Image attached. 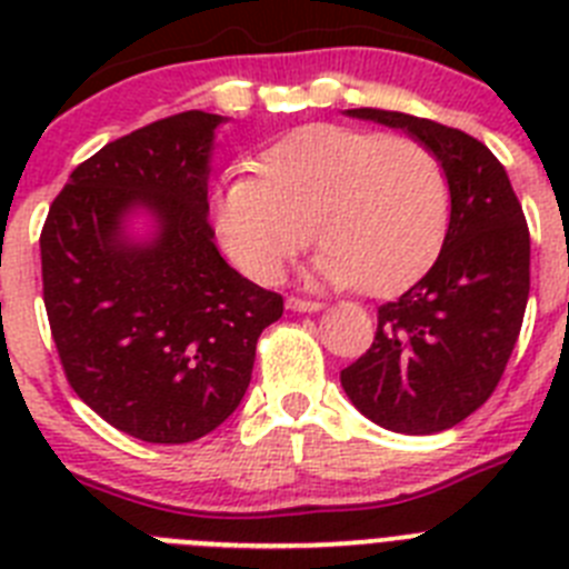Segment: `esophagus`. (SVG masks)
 I'll use <instances>...</instances> for the list:
<instances>
[{
  "instance_id": "obj_1",
  "label": "esophagus",
  "mask_w": 569,
  "mask_h": 569,
  "mask_svg": "<svg viewBox=\"0 0 569 569\" xmlns=\"http://www.w3.org/2000/svg\"><path fill=\"white\" fill-rule=\"evenodd\" d=\"M288 308L296 310V313H313V310H321L325 305H321V301H316V299H299V296H290Z\"/></svg>"
}]
</instances>
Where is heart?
<instances>
[{"label": "heart", "mask_w": 569, "mask_h": 569, "mask_svg": "<svg viewBox=\"0 0 569 569\" xmlns=\"http://www.w3.org/2000/svg\"><path fill=\"white\" fill-rule=\"evenodd\" d=\"M450 184L439 156L410 136L308 124L230 179L213 204L216 233L241 273L273 284L321 244L316 276L387 296L413 284L439 256Z\"/></svg>", "instance_id": "b5f03b06"}]
</instances>
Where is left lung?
I'll list each match as a JSON object with an SVG mask.
<instances>
[{
	"mask_svg": "<svg viewBox=\"0 0 569 569\" xmlns=\"http://www.w3.org/2000/svg\"><path fill=\"white\" fill-rule=\"evenodd\" d=\"M401 128L439 156L450 184V228L436 264L379 308L373 345L341 370V387L376 425L407 436L450 430L499 387L530 296V230L496 156L470 133L356 108Z\"/></svg>",
	"mask_w": 569,
	"mask_h": 569,
	"instance_id": "8db88e82",
	"label": "left lung"
}]
</instances>
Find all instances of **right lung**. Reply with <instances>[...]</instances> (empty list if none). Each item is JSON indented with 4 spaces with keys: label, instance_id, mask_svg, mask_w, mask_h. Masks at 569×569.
Listing matches in <instances>:
<instances>
[{
    "label": "right lung",
    "instance_id": "1",
    "mask_svg": "<svg viewBox=\"0 0 569 569\" xmlns=\"http://www.w3.org/2000/svg\"><path fill=\"white\" fill-rule=\"evenodd\" d=\"M219 122L184 110L108 142L70 173L39 236L68 385L150 445H188L222 425L248 390L261 330L284 310L213 244L208 156ZM133 207L160 222L148 246L121 236Z\"/></svg>",
    "mask_w": 569,
    "mask_h": 569
}]
</instances>
